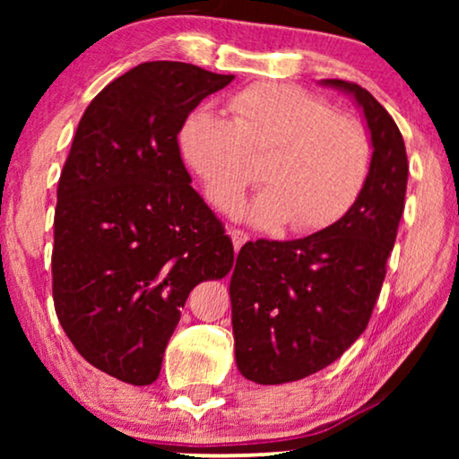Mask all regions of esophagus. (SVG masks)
I'll use <instances>...</instances> for the list:
<instances>
[{
    "instance_id": "34e87169",
    "label": "esophagus",
    "mask_w": 459,
    "mask_h": 459,
    "mask_svg": "<svg viewBox=\"0 0 459 459\" xmlns=\"http://www.w3.org/2000/svg\"><path fill=\"white\" fill-rule=\"evenodd\" d=\"M230 236H231V242H234V248H236V250H240L242 244H247V242L250 240V236L247 234V231L238 230V228L230 230Z\"/></svg>"
}]
</instances>
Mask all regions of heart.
<instances>
[{"label":"heart","mask_w":459,"mask_h":459,"mask_svg":"<svg viewBox=\"0 0 459 459\" xmlns=\"http://www.w3.org/2000/svg\"><path fill=\"white\" fill-rule=\"evenodd\" d=\"M228 112L196 110L179 131L181 154L217 209H231L259 179L255 162L267 184L248 209L256 223L286 221L294 234H313L353 209L372 167V142L357 118L278 83L240 90Z\"/></svg>","instance_id":"heart-1"}]
</instances>
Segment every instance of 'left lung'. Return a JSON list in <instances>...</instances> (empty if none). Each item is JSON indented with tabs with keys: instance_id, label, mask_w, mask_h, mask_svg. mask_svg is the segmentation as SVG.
Returning a JSON list of instances; mask_svg holds the SVG:
<instances>
[{
	"instance_id": "left-lung-1",
	"label": "left lung",
	"mask_w": 459,
	"mask_h": 459,
	"mask_svg": "<svg viewBox=\"0 0 459 459\" xmlns=\"http://www.w3.org/2000/svg\"><path fill=\"white\" fill-rule=\"evenodd\" d=\"M361 106L372 167L347 215L300 240L247 242L230 281L236 363L256 385H284L336 361L368 328L405 206L407 154L378 100L353 81L324 79Z\"/></svg>"
}]
</instances>
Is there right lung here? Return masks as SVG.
<instances>
[{
	"mask_svg": "<svg viewBox=\"0 0 459 459\" xmlns=\"http://www.w3.org/2000/svg\"><path fill=\"white\" fill-rule=\"evenodd\" d=\"M234 74L143 62L81 117L58 181L56 316L93 368L146 386L192 288L234 267V244L190 186L178 135Z\"/></svg>",
	"mask_w": 459,
	"mask_h": 459,
	"instance_id": "right-lung-1",
	"label": "right lung"
}]
</instances>
